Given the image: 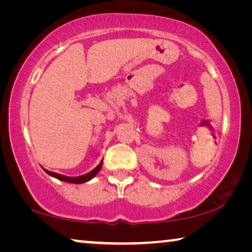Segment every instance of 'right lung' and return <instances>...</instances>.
Segmentation results:
<instances>
[{
	"label": "right lung",
	"instance_id": "1",
	"mask_svg": "<svg viewBox=\"0 0 252 252\" xmlns=\"http://www.w3.org/2000/svg\"><path fill=\"white\" fill-rule=\"evenodd\" d=\"M102 168V161L100 162V164L97 165L96 168H94L92 170L91 172H89L87 174H83V176H80V177H65V176H62V174H59V173H55L52 171H49V170H45V172L50 174V176H52L54 178L59 179V180H62V181H66V182H71V183H83V182H87L92 179L93 177L95 176V174L100 171V169Z\"/></svg>",
	"mask_w": 252,
	"mask_h": 252
}]
</instances>
